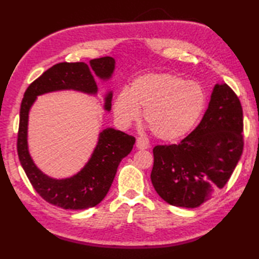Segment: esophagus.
I'll return each instance as SVG.
<instances>
[{
	"label": "esophagus",
	"instance_id": "obj_1",
	"mask_svg": "<svg viewBox=\"0 0 259 259\" xmlns=\"http://www.w3.org/2000/svg\"><path fill=\"white\" fill-rule=\"evenodd\" d=\"M136 146L138 149H147V148H149V140H148V138H146V137H139L138 139H137V142H136Z\"/></svg>",
	"mask_w": 259,
	"mask_h": 259
}]
</instances>
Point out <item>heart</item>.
I'll use <instances>...</instances> for the list:
<instances>
[{"label": "heart", "mask_w": 259, "mask_h": 259, "mask_svg": "<svg viewBox=\"0 0 259 259\" xmlns=\"http://www.w3.org/2000/svg\"><path fill=\"white\" fill-rule=\"evenodd\" d=\"M206 107V92L196 81H186L174 73H149L136 79L129 91L114 100V117L130 125L144 119L153 136L163 141L183 138L194 128Z\"/></svg>", "instance_id": "1"}]
</instances>
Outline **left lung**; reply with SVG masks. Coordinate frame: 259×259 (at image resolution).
Listing matches in <instances>:
<instances>
[{"label": "left lung", "instance_id": "left-lung-1", "mask_svg": "<svg viewBox=\"0 0 259 259\" xmlns=\"http://www.w3.org/2000/svg\"><path fill=\"white\" fill-rule=\"evenodd\" d=\"M243 108L228 84H216L200 123L178 145L153 148L151 183L172 206L196 208L223 189L244 148Z\"/></svg>", "mask_w": 259, "mask_h": 259}]
</instances>
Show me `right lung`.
I'll use <instances>...</instances> for the list:
<instances>
[{"mask_svg":"<svg viewBox=\"0 0 259 259\" xmlns=\"http://www.w3.org/2000/svg\"><path fill=\"white\" fill-rule=\"evenodd\" d=\"M114 69V59H93L90 67L84 62H62L43 72L27 87L22 99L18 133V155L31 185L43 199L52 205L79 210L97 206L107 196L120 161L128 156L136 138L122 131L108 128L99 135L92 157L79 174L67 179L48 177L36 168L27 150V117L36 96L57 90H78L95 95L98 91L92 71L101 79H109ZM112 92L106 97L104 109H111Z\"/></svg>","mask_w":259,"mask_h":259,"instance_id":"obj_1","label":"right lung"}]
</instances>
